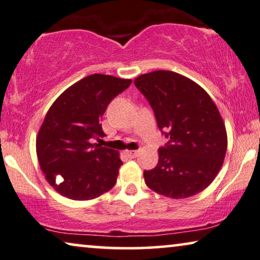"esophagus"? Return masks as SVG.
<instances>
[{"label": "esophagus", "instance_id": "34e87169", "mask_svg": "<svg viewBox=\"0 0 260 260\" xmlns=\"http://www.w3.org/2000/svg\"><path fill=\"white\" fill-rule=\"evenodd\" d=\"M126 154H127V156H128V157L134 158V157L138 156L139 152H138V150H128V152H127Z\"/></svg>", "mask_w": 260, "mask_h": 260}]
</instances>
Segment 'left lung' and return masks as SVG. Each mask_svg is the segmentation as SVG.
Returning <instances> with one entry per match:
<instances>
[{
  "instance_id": "obj_1",
  "label": "left lung",
  "mask_w": 260,
  "mask_h": 260,
  "mask_svg": "<svg viewBox=\"0 0 260 260\" xmlns=\"http://www.w3.org/2000/svg\"><path fill=\"white\" fill-rule=\"evenodd\" d=\"M134 84L169 139L158 149L156 167L143 172L147 187L177 200L204 190L222 168L228 148L216 104L199 84L173 71L145 73Z\"/></svg>"
}]
</instances>
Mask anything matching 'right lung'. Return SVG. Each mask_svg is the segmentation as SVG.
Masks as SVG:
<instances>
[{
  "instance_id": "add662e5",
  "label": "right lung",
  "mask_w": 260,
  "mask_h": 260,
  "mask_svg": "<svg viewBox=\"0 0 260 260\" xmlns=\"http://www.w3.org/2000/svg\"><path fill=\"white\" fill-rule=\"evenodd\" d=\"M131 83L95 73L67 88L49 108L36 138V153L46 181L61 196L87 201L114 187L122 165L119 153L92 139L105 135L100 119ZM57 176L63 177L58 185Z\"/></svg>"
}]
</instances>
